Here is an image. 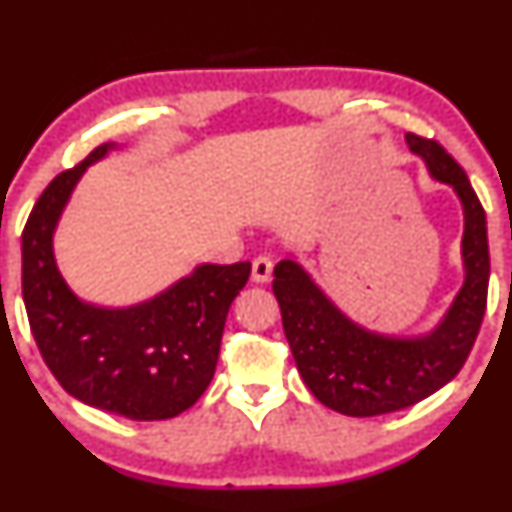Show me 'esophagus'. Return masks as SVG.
I'll use <instances>...</instances> for the list:
<instances>
[{
  "mask_svg": "<svg viewBox=\"0 0 512 512\" xmlns=\"http://www.w3.org/2000/svg\"><path fill=\"white\" fill-rule=\"evenodd\" d=\"M271 275H273V259L266 255H259L253 262V282L264 284L271 280Z\"/></svg>",
  "mask_w": 512,
  "mask_h": 512,
  "instance_id": "34e87169",
  "label": "esophagus"
}]
</instances>
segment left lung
I'll return each instance as SVG.
<instances>
[{
	"mask_svg": "<svg viewBox=\"0 0 512 512\" xmlns=\"http://www.w3.org/2000/svg\"><path fill=\"white\" fill-rule=\"evenodd\" d=\"M406 144L433 178L454 189L465 214V282L431 334L397 339L368 332L298 262L282 259L273 271V293L300 377L318 402L352 418L406 409L452 381L470 357L488 302V225L479 196L461 164L438 142L409 133Z\"/></svg>",
	"mask_w": 512,
	"mask_h": 512,
	"instance_id": "8db88e82",
	"label": "left lung"
}]
</instances>
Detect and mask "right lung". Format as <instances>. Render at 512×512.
<instances>
[{"instance_id":"add662e5","label":"right lung","mask_w":512,"mask_h":512,"mask_svg":"<svg viewBox=\"0 0 512 512\" xmlns=\"http://www.w3.org/2000/svg\"><path fill=\"white\" fill-rule=\"evenodd\" d=\"M115 142L51 180L22 232V296L42 359L65 391L131 420H169L214 377L232 300L250 262L203 264L160 296L126 309L79 300L54 259V230L85 169Z\"/></svg>"}]
</instances>
